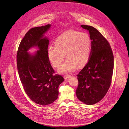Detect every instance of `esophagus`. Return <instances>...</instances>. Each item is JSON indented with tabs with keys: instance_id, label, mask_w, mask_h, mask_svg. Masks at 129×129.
I'll return each mask as SVG.
<instances>
[{
	"instance_id": "34e87169",
	"label": "esophagus",
	"mask_w": 129,
	"mask_h": 129,
	"mask_svg": "<svg viewBox=\"0 0 129 129\" xmlns=\"http://www.w3.org/2000/svg\"><path fill=\"white\" fill-rule=\"evenodd\" d=\"M70 77H71V76H70V75H65V76H64V79H67L69 78Z\"/></svg>"
}]
</instances>
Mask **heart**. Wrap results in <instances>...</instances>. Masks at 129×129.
<instances>
[{"mask_svg":"<svg viewBox=\"0 0 129 129\" xmlns=\"http://www.w3.org/2000/svg\"><path fill=\"white\" fill-rule=\"evenodd\" d=\"M55 46H49L48 58L55 67H59L65 58L66 62L61 66V73H68L83 67L88 62L91 52V41L89 34L75 30H69L60 35L54 41Z\"/></svg>","mask_w":129,"mask_h":129,"instance_id":"b5f03b06","label":"heart"}]
</instances>
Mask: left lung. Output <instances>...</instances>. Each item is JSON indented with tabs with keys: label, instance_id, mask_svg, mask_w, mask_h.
<instances>
[{
	"label": "left lung",
	"instance_id": "obj_1",
	"mask_svg": "<svg viewBox=\"0 0 129 129\" xmlns=\"http://www.w3.org/2000/svg\"><path fill=\"white\" fill-rule=\"evenodd\" d=\"M91 40V52L84 67L77 75L76 93L79 100L87 105L99 102L107 93L112 81L114 56L108 41L96 28L81 25Z\"/></svg>",
	"mask_w": 129,
	"mask_h": 129
}]
</instances>
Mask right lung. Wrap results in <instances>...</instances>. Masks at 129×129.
I'll return each mask as SVG.
<instances>
[{
	"instance_id": "add662e5",
	"label": "right lung",
	"mask_w": 129,
	"mask_h": 129,
	"mask_svg": "<svg viewBox=\"0 0 129 129\" xmlns=\"http://www.w3.org/2000/svg\"><path fill=\"white\" fill-rule=\"evenodd\" d=\"M51 25L34 27L25 34L17 52V67L23 87L28 97L35 103L46 105L58 98V86L63 77L54 75L47 53L49 40L44 37ZM33 46L39 49L34 55L27 51Z\"/></svg>"
}]
</instances>
